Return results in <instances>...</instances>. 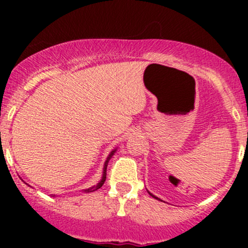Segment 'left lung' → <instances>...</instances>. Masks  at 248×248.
I'll return each mask as SVG.
<instances>
[{"instance_id": "1", "label": "left lung", "mask_w": 248, "mask_h": 248, "mask_svg": "<svg viewBox=\"0 0 248 248\" xmlns=\"http://www.w3.org/2000/svg\"><path fill=\"white\" fill-rule=\"evenodd\" d=\"M149 193H150V192H149ZM150 196H152V197H154V198H156V199H158V201H161V199H159V198H157V197H155L154 194H151V193H150Z\"/></svg>"}]
</instances>
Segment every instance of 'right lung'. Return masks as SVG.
<instances>
[{"label": "right lung", "instance_id": "obj_1", "mask_svg": "<svg viewBox=\"0 0 248 248\" xmlns=\"http://www.w3.org/2000/svg\"><path fill=\"white\" fill-rule=\"evenodd\" d=\"M115 151H116V149H115V150H112V151L110 152L109 157H108V158H107L106 163H104V168H103V175H102V179H101V181H99L98 184H97V185H94V186L90 187V188H87V189H84V192H85V193H90V192L97 191V189H98V188H101V187L103 186L104 181H106V179H107V167H108V162L110 161V158H111V157H112V155H114V152H115ZM52 197H55V194H54V196H52Z\"/></svg>", "mask_w": 248, "mask_h": 248}]
</instances>
